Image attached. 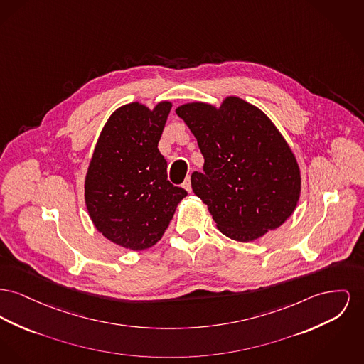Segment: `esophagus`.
I'll use <instances>...</instances> for the list:
<instances>
[{
  "mask_svg": "<svg viewBox=\"0 0 364 364\" xmlns=\"http://www.w3.org/2000/svg\"><path fill=\"white\" fill-rule=\"evenodd\" d=\"M183 188H184V190H187L188 193H191V191H193V187H191V177H190V176H188V177L186 178V181L183 183Z\"/></svg>",
  "mask_w": 364,
  "mask_h": 364,
  "instance_id": "1",
  "label": "esophagus"
}]
</instances>
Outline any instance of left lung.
I'll return each mask as SVG.
<instances>
[{"label":"left lung","instance_id":"obj_1","mask_svg":"<svg viewBox=\"0 0 364 364\" xmlns=\"http://www.w3.org/2000/svg\"><path fill=\"white\" fill-rule=\"evenodd\" d=\"M176 114L205 158L203 173L193 171L191 186L220 232L250 242L291 215L301 191L299 164L261 109L230 96L220 108L188 103Z\"/></svg>","mask_w":364,"mask_h":364}]
</instances>
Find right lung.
<instances>
[{
	"label": "right lung",
	"instance_id": "right-lung-1",
	"mask_svg": "<svg viewBox=\"0 0 364 364\" xmlns=\"http://www.w3.org/2000/svg\"><path fill=\"white\" fill-rule=\"evenodd\" d=\"M169 102L151 111L140 103L118 108L100 133L86 173L85 202L99 232L130 250L154 246L187 196L168 180L158 143Z\"/></svg>",
	"mask_w": 364,
	"mask_h": 364
}]
</instances>
